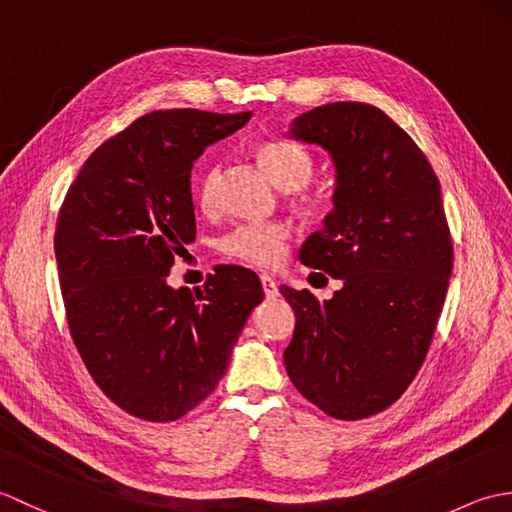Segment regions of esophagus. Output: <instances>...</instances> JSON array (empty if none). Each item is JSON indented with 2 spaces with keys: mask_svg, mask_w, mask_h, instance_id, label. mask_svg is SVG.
Returning <instances> with one entry per match:
<instances>
[{
  "mask_svg": "<svg viewBox=\"0 0 512 512\" xmlns=\"http://www.w3.org/2000/svg\"><path fill=\"white\" fill-rule=\"evenodd\" d=\"M262 279V288H264V295H266V299H275L277 295H279V288H277V281L270 277V275H262L259 277Z\"/></svg>",
  "mask_w": 512,
  "mask_h": 512,
  "instance_id": "esophagus-1",
  "label": "esophagus"
}]
</instances>
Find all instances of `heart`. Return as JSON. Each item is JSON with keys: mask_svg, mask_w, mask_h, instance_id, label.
I'll return each mask as SVG.
<instances>
[{"mask_svg": "<svg viewBox=\"0 0 512 512\" xmlns=\"http://www.w3.org/2000/svg\"><path fill=\"white\" fill-rule=\"evenodd\" d=\"M255 156L277 187L290 191V202L295 209L308 215L321 213L330 204V191L314 184L312 176L317 169V158L312 149L295 140H264L257 145ZM222 169L213 165L195 182V204L204 213H213L220 202ZM288 231L281 224H239L220 239V253L235 262L250 266H273L286 250Z\"/></svg>", "mask_w": 512, "mask_h": 512, "instance_id": "heart-1", "label": "heart"}]
</instances>
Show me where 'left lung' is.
<instances>
[{"label": "left lung", "instance_id": "obj_1", "mask_svg": "<svg viewBox=\"0 0 512 512\" xmlns=\"http://www.w3.org/2000/svg\"><path fill=\"white\" fill-rule=\"evenodd\" d=\"M290 136L334 158V211L299 259L343 288L321 303L281 286L297 314L286 369L328 416L363 420L405 394L436 332L453 270L440 180L405 129L369 103L314 107Z\"/></svg>", "mask_w": 512, "mask_h": 512}]
</instances>
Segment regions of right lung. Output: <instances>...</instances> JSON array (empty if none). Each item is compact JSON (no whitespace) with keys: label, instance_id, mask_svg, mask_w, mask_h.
Masks as SVG:
<instances>
[{"label":"right lung","instance_id":"add662e5","mask_svg":"<svg viewBox=\"0 0 512 512\" xmlns=\"http://www.w3.org/2000/svg\"><path fill=\"white\" fill-rule=\"evenodd\" d=\"M250 112L158 110L85 160L54 231L65 319L103 394L149 422H171L211 394L262 281L220 266L198 290L167 286L195 239L191 169Z\"/></svg>","mask_w":512,"mask_h":512}]
</instances>
